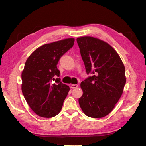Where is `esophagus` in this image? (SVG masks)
Returning a JSON list of instances; mask_svg holds the SVG:
<instances>
[{
  "instance_id": "esophagus-1",
  "label": "esophagus",
  "mask_w": 146,
  "mask_h": 146,
  "mask_svg": "<svg viewBox=\"0 0 146 146\" xmlns=\"http://www.w3.org/2000/svg\"><path fill=\"white\" fill-rule=\"evenodd\" d=\"M78 87V85H71V88L72 89H74V88H77Z\"/></svg>"
}]
</instances>
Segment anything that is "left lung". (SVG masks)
Wrapping results in <instances>:
<instances>
[{
	"mask_svg": "<svg viewBox=\"0 0 146 146\" xmlns=\"http://www.w3.org/2000/svg\"><path fill=\"white\" fill-rule=\"evenodd\" d=\"M77 42L87 74L80 84L83 94L78 102L88 117L101 118L111 112L120 99L126 83L125 67L118 54L108 43L93 37Z\"/></svg>",
	"mask_w": 146,
	"mask_h": 146,
	"instance_id": "obj_1",
	"label": "left lung"
}]
</instances>
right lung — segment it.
Here are the masks:
<instances>
[{
  "mask_svg": "<svg viewBox=\"0 0 146 146\" xmlns=\"http://www.w3.org/2000/svg\"><path fill=\"white\" fill-rule=\"evenodd\" d=\"M68 38L38 48L26 61L22 72V91L30 108L43 117L56 116L70 90L63 84L57 69L60 58L74 46Z\"/></svg>",
  "mask_w": 146,
  "mask_h": 146,
  "instance_id": "1",
  "label": "right lung"
}]
</instances>
